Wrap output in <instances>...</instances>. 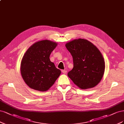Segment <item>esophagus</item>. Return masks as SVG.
Returning a JSON list of instances; mask_svg holds the SVG:
<instances>
[{
    "mask_svg": "<svg viewBox=\"0 0 124 124\" xmlns=\"http://www.w3.org/2000/svg\"><path fill=\"white\" fill-rule=\"evenodd\" d=\"M61 71L63 74H66V73H67V71L66 70H62Z\"/></svg>",
    "mask_w": 124,
    "mask_h": 124,
    "instance_id": "1",
    "label": "esophagus"
}]
</instances>
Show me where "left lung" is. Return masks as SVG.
I'll list each match as a JSON object with an SVG mask.
<instances>
[{
    "label": "left lung",
    "mask_w": 124,
    "mask_h": 124,
    "mask_svg": "<svg viewBox=\"0 0 124 124\" xmlns=\"http://www.w3.org/2000/svg\"><path fill=\"white\" fill-rule=\"evenodd\" d=\"M73 59V69L67 74L82 90L96 86L104 74L105 62L97 47L87 39H75L65 44Z\"/></svg>",
    "instance_id": "8db88e82"
}]
</instances>
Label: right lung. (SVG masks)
Masks as SVG:
<instances>
[{
  "instance_id": "add662e5",
  "label": "right lung",
  "mask_w": 124,
  "mask_h": 124,
  "mask_svg": "<svg viewBox=\"0 0 124 124\" xmlns=\"http://www.w3.org/2000/svg\"><path fill=\"white\" fill-rule=\"evenodd\" d=\"M57 45L48 39L42 40L34 43L26 51L20 70L23 80L31 89L47 91L60 75L61 70L49 59Z\"/></svg>"
}]
</instances>
